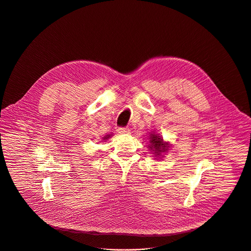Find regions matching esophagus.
<instances>
[{"label":"esophagus","instance_id":"1","mask_svg":"<svg viewBox=\"0 0 251 251\" xmlns=\"http://www.w3.org/2000/svg\"><path fill=\"white\" fill-rule=\"evenodd\" d=\"M129 128H127V127H120V128H118V132L120 133V134H126V133H129Z\"/></svg>","mask_w":251,"mask_h":251}]
</instances>
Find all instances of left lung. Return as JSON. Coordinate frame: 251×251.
<instances>
[{
    "label": "left lung",
    "mask_w": 251,
    "mask_h": 251,
    "mask_svg": "<svg viewBox=\"0 0 251 251\" xmlns=\"http://www.w3.org/2000/svg\"><path fill=\"white\" fill-rule=\"evenodd\" d=\"M150 144L149 148L155 157H162L163 153H167L169 148L168 142H164V139L157 133H150Z\"/></svg>",
    "instance_id": "8db88e82"
}]
</instances>
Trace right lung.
Masks as SVG:
<instances>
[{
  "mask_svg": "<svg viewBox=\"0 0 251 251\" xmlns=\"http://www.w3.org/2000/svg\"><path fill=\"white\" fill-rule=\"evenodd\" d=\"M112 136V134H108V135H106V136H104L103 138H102V140H107V139H109L110 137Z\"/></svg>",
  "mask_w": 251,
  "mask_h": 251,
  "instance_id": "right-lung-1",
  "label": "right lung"
}]
</instances>
